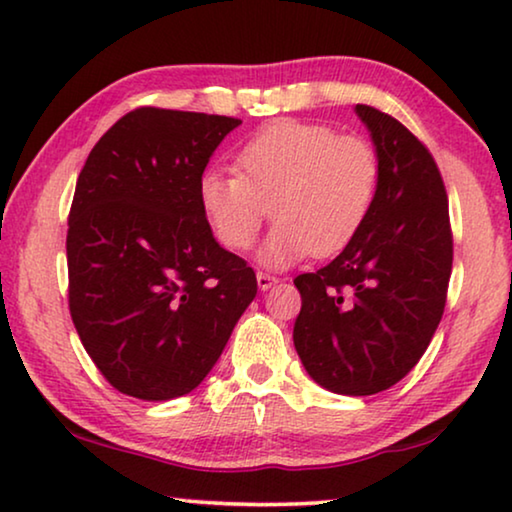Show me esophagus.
Masks as SVG:
<instances>
[{"mask_svg":"<svg viewBox=\"0 0 512 512\" xmlns=\"http://www.w3.org/2000/svg\"><path fill=\"white\" fill-rule=\"evenodd\" d=\"M276 282H278V278L271 276V273L257 271V285H259V289H262V292H266V289H271L273 285H276Z\"/></svg>","mask_w":512,"mask_h":512,"instance_id":"esophagus-1","label":"esophagus"}]
</instances>
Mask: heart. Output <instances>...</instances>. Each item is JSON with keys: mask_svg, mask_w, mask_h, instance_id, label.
Masks as SVG:
<instances>
[{"mask_svg": "<svg viewBox=\"0 0 512 512\" xmlns=\"http://www.w3.org/2000/svg\"><path fill=\"white\" fill-rule=\"evenodd\" d=\"M234 172H204L200 207L216 239L243 253L266 220H280L264 262L287 266L305 255L345 250L375 207L381 160L368 137L310 121H276L234 156Z\"/></svg>", "mask_w": 512, "mask_h": 512, "instance_id": "obj_1", "label": "heart"}]
</instances>
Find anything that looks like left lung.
I'll return each instance as SVG.
<instances>
[{
  "mask_svg": "<svg viewBox=\"0 0 512 512\" xmlns=\"http://www.w3.org/2000/svg\"><path fill=\"white\" fill-rule=\"evenodd\" d=\"M379 151L381 181L361 234L315 273L294 278V347L319 386L375 395L421 361L446 308L453 232L430 151L391 114L356 105Z\"/></svg>",
  "mask_w": 512,
  "mask_h": 512,
  "instance_id": "obj_1",
  "label": "left lung"
}]
</instances>
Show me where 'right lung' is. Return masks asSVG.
<instances>
[{"mask_svg":"<svg viewBox=\"0 0 512 512\" xmlns=\"http://www.w3.org/2000/svg\"><path fill=\"white\" fill-rule=\"evenodd\" d=\"M236 117L137 108L82 167L68 213V310L119 393L158 402L200 386L257 294L220 248L197 186Z\"/></svg>","mask_w":512,"mask_h":512,"instance_id":"obj_1","label":"right lung"}]
</instances>
